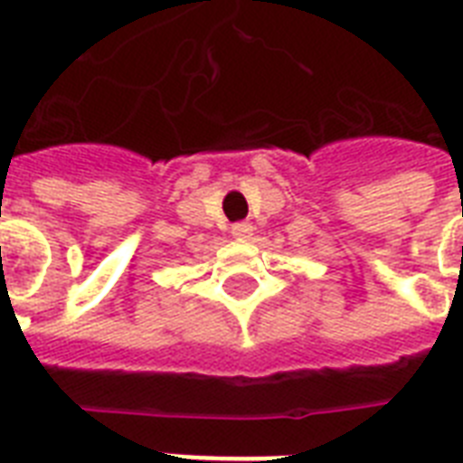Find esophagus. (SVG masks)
<instances>
[{
  "mask_svg": "<svg viewBox=\"0 0 463 463\" xmlns=\"http://www.w3.org/2000/svg\"><path fill=\"white\" fill-rule=\"evenodd\" d=\"M231 232H232V238H235V240H250V235H252V225H250V223H232Z\"/></svg>",
  "mask_w": 463,
  "mask_h": 463,
  "instance_id": "1",
  "label": "esophagus"
}]
</instances>
